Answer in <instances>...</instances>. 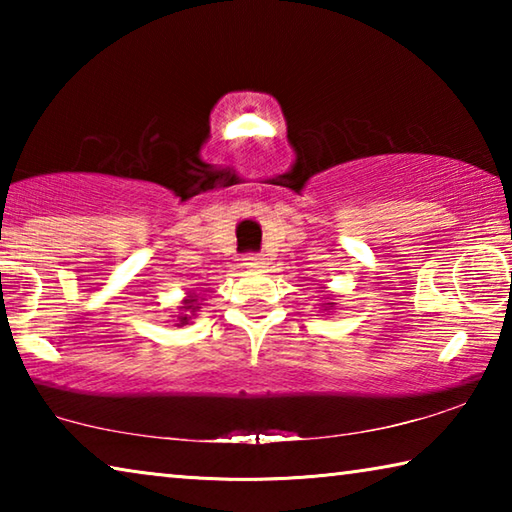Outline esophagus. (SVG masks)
<instances>
[{
	"instance_id": "esophagus-1",
	"label": "esophagus",
	"mask_w": 512,
	"mask_h": 512,
	"mask_svg": "<svg viewBox=\"0 0 512 512\" xmlns=\"http://www.w3.org/2000/svg\"><path fill=\"white\" fill-rule=\"evenodd\" d=\"M266 262H264V255H259V253H253V255H246V259H244V266H248V268H262Z\"/></svg>"
}]
</instances>
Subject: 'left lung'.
Wrapping results in <instances>:
<instances>
[{
    "label": "left lung",
    "instance_id": "left-lung-1",
    "mask_svg": "<svg viewBox=\"0 0 512 512\" xmlns=\"http://www.w3.org/2000/svg\"><path fill=\"white\" fill-rule=\"evenodd\" d=\"M325 305H327V307H325V311H327V309H332V307L336 305V302H325Z\"/></svg>",
    "mask_w": 512,
    "mask_h": 512
}]
</instances>
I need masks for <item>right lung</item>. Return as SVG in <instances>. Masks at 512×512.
Wrapping results in <instances>:
<instances>
[{"label": "right lung", "mask_w": 512, "mask_h": 512, "mask_svg": "<svg viewBox=\"0 0 512 512\" xmlns=\"http://www.w3.org/2000/svg\"><path fill=\"white\" fill-rule=\"evenodd\" d=\"M198 309V296H194V293H189V296L183 300V307H180V316H178V327L180 325H187L189 318H192L196 314Z\"/></svg>", "instance_id": "1"}]
</instances>
